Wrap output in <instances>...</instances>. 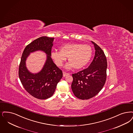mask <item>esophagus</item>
Wrapping results in <instances>:
<instances>
[{
    "instance_id": "obj_1",
    "label": "esophagus",
    "mask_w": 133,
    "mask_h": 133,
    "mask_svg": "<svg viewBox=\"0 0 133 133\" xmlns=\"http://www.w3.org/2000/svg\"><path fill=\"white\" fill-rule=\"evenodd\" d=\"M69 74V73H66V72H63V77H65V76H67V75H68Z\"/></svg>"
}]
</instances>
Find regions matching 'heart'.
Listing matches in <instances>:
<instances>
[{
    "instance_id": "1",
    "label": "heart",
    "mask_w": 133,
    "mask_h": 133,
    "mask_svg": "<svg viewBox=\"0 0 133 133\" xmlns=\"http://www.w3.org/2000/svg\"><path fill=\"white\" fill-rule=\"evenodd\" d=\"M92 50L90 45L78 43H68L60 48V51H52L51 56L56 65L62 66L68 57L69 62L65 66L66 69L75 67L80 69L85 67L90 61Z\"/></svg>"
}]
</instances>
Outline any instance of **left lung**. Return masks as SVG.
I'll return each mask as SVG.
<instances>
[{"instance_id":"8db88e82","label":"left lung","mask_w":133,"mask_h":133,"mask_svg":"<svg viewBox=\"0 0 133 133\" xmlns=\"http://www.w3.org/2000/svg\"><path fill=\"white\" fill-rule=\"evenodd\" d=\"M91 43L96 50L92 62L88 68L72 74V90L76 97L83 100L96 96L103 88L106 81V56L101 48L96 43Z\"/></svg>"}]
</instances>
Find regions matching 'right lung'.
<instances>
[{
  "instance_id": "1",
  "label": "right lung",
  "mask_w": 133,
  "mask_h": 133,
  "mask_svg": "<svg viewBox=\"0 0 133 133\" xmlns=\"http://www.w3.org/2000/svg\"><path fill=\"white\" fill-rule=\"evenodd\" d=\"M54 38L42 37L34 40L24 49L19 68V77L25 89L31 96L39 99H45L52 96L63 73L51 58V48ZM41 50L47 54L43 69L33 74L27 70L25 61L30 53Z\"/></svg>"
}]
</instances>
